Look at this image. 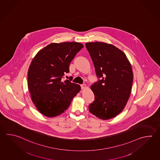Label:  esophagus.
<instances>
[{"instance_id":"obj_1","label":"esophagus","mask_w":160,"mask_h":160,"mask_svg":"<svg viewBox=\"0 0 160 160\" xmlns=\"http://www.w3.org/2000/svg\"><path fill=\"white\" fill-rule=\"evenodd\" d=\"M86 87H87V85H85V84H82V85H81L82 89H84Z\"/></svg>"}]
</instances>
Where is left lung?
I'll list each match as a JSON object with an SVG mask.
<instances>
[{
	"mask_svg": "<svg viewBox=\"0 0 160 160\" xmlns=\"http://www.w3.org/2000/svg\"><path fill=\"white\" fill-rule=\"evenodd\" d=\"M100 80L91 86L95 101L89 111L97 118L108 120L124 109L131 95L133 74L127 56L116 47L104 42L85 44Z\"/></svg>",
	"mask_w": 160,
	"mask_h": 160,
	"instance_id": "obj_1",
	"label": "left lung"
}]
</instances>
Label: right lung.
<instances>
[{
	"mask_svg": "<svg viewBox=\"0 0 160 160\" xmlns=\"http://www.w3.org/2000/svg\"><path fill=\"white\" fill-rule=\"evenodd\" d=\"M77 42H52L40 49L28 71V87L33 103L48 118L65 112L81 90L80 85L62 80L76 53L83 48Z\"/></svg>",
	"mask_w": 160,
	"mask_h": 160,
	"instance_id": "right-lung-1",
	"label": "right lung"
}]
</instances>
